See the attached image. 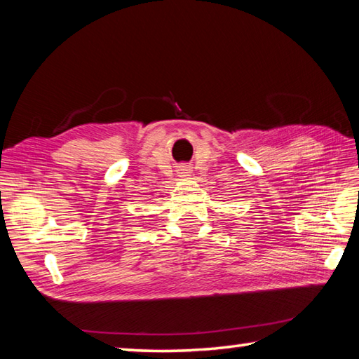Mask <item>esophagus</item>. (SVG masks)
Segmentation results:
<instances>
[{
	"label": "esophagus",
	"mask_w": 359,
	"mask_h": 359,
	"mask_svg": "<svg viewBox=\"0 0 359 359\" xmlns=\"http://www.w3.org/2000/svg\"><path fill=\"white\" fill-rule=\"evenodd\" d=\"M180 170H181L180 173H186V175H187V173H190V169H189V167H186V165H182Z\"/></svg>",
	"instance_id": "esophagus-1"
}]
</instances>
